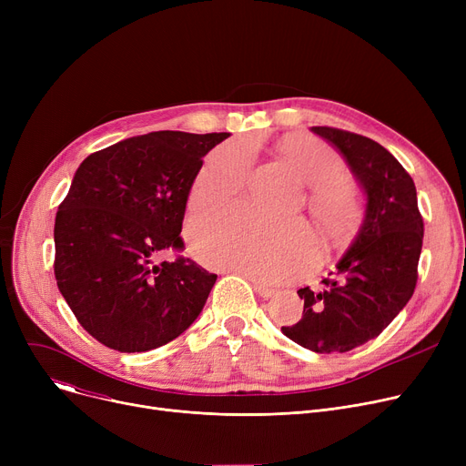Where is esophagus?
<instances>
[{"label":"esophagus","mask_w":466,"mask_h":466,"mask_svg":"<svg viewBox=\"0 0 466 466\" xmlns=\"http://www.w3.org/2000/svg\"><path fill=\"white\" fill-rule=\"evenodd\" d=\"M253 289H255V292L257 295L260 297V299H270L272 295H274V289H270V287H264V285H260L258 281H253Z\"/></svg>","instance_id":"obj_1"}]
</instances>
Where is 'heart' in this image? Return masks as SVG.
Returning <instances> with one entry per match:
<instances>
[{"label":"heart","instance_id":"b5f03b06","mask_svg":"<svg viewBox=\"0 0 466 466\" xmlns=\"http://www.w3.org/2000/svg\"><path fill=\"white\" fill-rule=\"evenodd\" d=\"M304 185L313 187L308 204L315 225L329 239L346 232L357 211L355 190L338 181L344 160L323 143H306L285 157ZM253 167L248 143L220 145L202 164L188 190L190 218H204L238 202ZM198 255L220 270H234L257 281H283L308 264L313 239L304 227L260 225L232 213L194 232Z\"/></svg>","mask_w":466,"mask_h":466}]
</instances>
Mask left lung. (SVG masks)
Returning a JSON list of instances; mask_svg holds the SVG:
<instances>
[{
    "mask_svg": "<svg viewBox=\"0 0 466 466\" xmlns=\"http://www.w3.org/2000/svg\"><path fill=\"white\" fill-rule=\"evenodd\" d=\"M346 158L364 196L351 246L330 266L319 289L304 287L302 319L281 327L315 353H346L380 336L413 295L423 246L418 192L402 164L370 137L311 127Z\"/></svg>",
    "mask_w": 466,
    "mask_h": 466,
    "instance_id": "8db88e82",
    "label": "left lung"
}]
</instances>
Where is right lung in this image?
<instances>
[{
  "mask_svg": "<svg viewBox=\"0 0 466 466\" xmlns=\"http://www.w3.org/2000/svg\"><path fill=\"white\" fill-rule=\"evenodd\" d=\"M228 132H151L83 160L55 223V276L81 327L100 344L139 353L183 334L217 281L179 257L190 185Z\"/></svg>",
  "mask_w": 466,
  "mask_h": 466,
  "instance_id": "1",
  "label": "right lung"
}]
</instances>
